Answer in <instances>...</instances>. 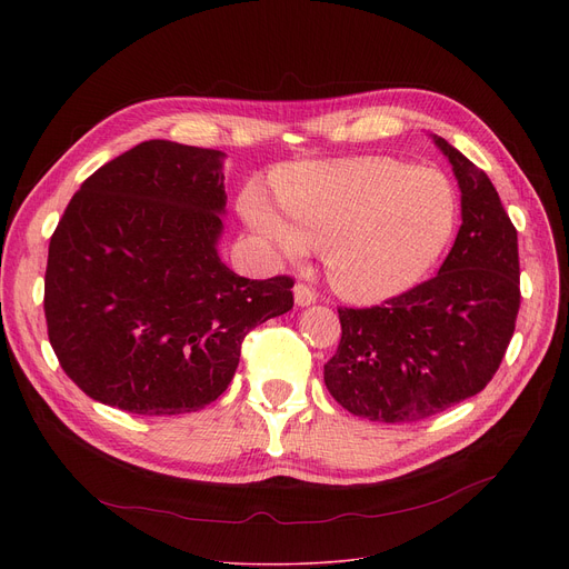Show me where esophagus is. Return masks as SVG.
I'll return each mask as SVG.
<instances>
[{
    "label": "esophagus",
    "instance_id": "obj_1",
    "mask_svg": "<svg viewBox=\"0 0 569 569\" xmlns=\"http://www.w3.org/2000/svg\"><path fill=\"white\" fill-rule=\"evenodd\" d=\"M292 295H295V305L297 307H311L316 302V292L309 286H305V283H297L292 288Z\"/></svg>",
    "mask_w": 569,
    "mask_h": 569
}]
</instances>
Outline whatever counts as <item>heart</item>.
<instances>
[{
	"mask_svg": "<svg viewBox=\"0 0 569 569\" xmlns=\"http://www.w3.org/2000/svg\"><path fill=\"white\" fill-rule=\"evenodd\" d=\"M288 221L262 196L244 219L288 258L322 247L332 286L355 302H385L415 288L452 242L459 204L440 172L392 159L311 163L277 184Z\"/></svg>",
	"mask_w": 569,
	"mask_h": 569,
	"instance_id": "obj_1",
	"label": "heart"
}]
</instances>
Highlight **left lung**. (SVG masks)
<instances>
[{
  "label": "left lung",
  "instance_id": "obj_1",
  "mask_svg": "<svg viewBox=\"0 0 569 569\" xmlns=\"http://www.w3.org/2000/svg\"><path fill=\"white\" fill-rule=\"evenodd\" d=\"M461 189V228L438 274L371 309H339L330 395L371 422H420L482 392L519 313L517 228L485 170L433 136Z\"/></svg>",
  "mask_w": 569,
  "mask_h": 569
}]
</instances>
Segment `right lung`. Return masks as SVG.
<instances>
[{
  "label": "right lung",
  "mask_w": 569,
  "mask_h": 569,
  "mask_svg": "<svg viewBox=\"0 0 569 569\" xmlns=\"http://www.w3.org/2000/svg\"><path fill=\"white\" fill-rule=\"evenodd\" d=\"M219 149L147 140L87 177L48 249L46 322L80 390L133 415L217 401L256 325L292 309V279L219 258Z\"/></svg>",
  "instance_id": "1"
}]
</instances>
